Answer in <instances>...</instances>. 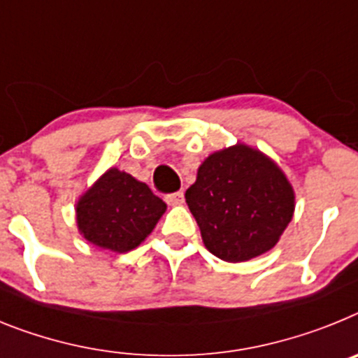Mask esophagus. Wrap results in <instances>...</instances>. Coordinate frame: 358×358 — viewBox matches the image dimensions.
<instances>
[{
  "instance_id": "1",
  "label": "esophagus",
  "mask_w": 358,
  "mask_h": 358,
  "mask_svg": "<svg viewBox=\"0 0 358 358\" xmlns=\"http://www.w3.org/2000/svg\"><path fill=\"white\" fill-rule=\"evenodd\" d=\"M166 201L169 205H182L183 203V192L178 191V192H173V194H167Z\"/></svg>"
}]
</instances>
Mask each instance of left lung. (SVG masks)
Masks as SVG:
<instances>
[{
  "instance_id": "8db88e82",
  "label": "left lung",
  "mask_w": 358,
  "mask_h": 358,
  "mask_svg": "<svg viewBox=\"0 0 358 358\" xmlns=\"http://www.w3.org/2000/svg\"><path fill=\"white\" fill-rule=\"evenodd\" d=\"M185 201L209 252L223 261L265 254L294 214V191L272 160L238 144L210 155Z\"/></svg>"
}]
</instances>
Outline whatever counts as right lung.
<instances>
[{"mask_svg":"<svg viewBox=\"0 0 358 358\" xmlns=\"http://www.w3.org/2000/svg\"><path fill=\"white\" fill-rule=\"evenodd\" d=\"M166 203L145 183L110 169L77 203V225L90 243L127 252L151 234Z\"/></svg>","mask_w":358,"mask_h":358,"instance_id":"1","label":"right lung"}]
</instances>
